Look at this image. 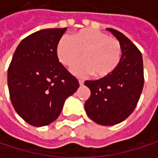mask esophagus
<instances>
[{
    "instance_id": "1",
    "label": "esophagus",
    "mask_w": 158,
    "mask_h": 158,
    "mask_svg": "<svg viewBox=\"0 0 158 158\" xmlns=\"http://www.w3.org/2000/svg\"><path fill=\"white\" fill-rule=\"evenodd\" d=\"M79 85H80V86H82V85L84 84V80H83V79H79Z\"/></svg>"
}]
</instances>
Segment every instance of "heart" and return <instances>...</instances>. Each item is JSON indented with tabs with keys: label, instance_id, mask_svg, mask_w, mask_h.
<instances>
[{
	"label": "heart",
	"instance_id": "b5f03b06",
	"mask_svg": "<svg viewBox=\"0 0 158 158\" xmlns=\"http://www.w3.org/2000/svg\"><path fill=\"white\" fill-rule=\"evenodd\" d=\"M57 56L65 66H70L83 52L84 59L71 67L77 76L93 74L98 79L110 76L121 60L120 42L108 34L94 29H82L72 38L64 35L58 41Z\"/></svg>",
	"mask_w": 158,
	"mask_h": 158
}]
</instances>
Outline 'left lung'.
Masks as SVG:
<instances>
[{
  "mask_svg": "<svg viewBox=\"0 0 158 158\" xmlns=\"http://www.w3.org/2000/svg\"><path fill=\"white\" fill-rule=\"evenodd\" d=\"M107 30L120 42L121 60L110 76L85 81L90 89L85 110L94 122L113 126L128 118L136 108L144 86V70L142 55L136 45L118 31Z\"/></svg>",
  "mask_w": 158,
  "mask_h": 158,
  "instance_id": "1",
  "label": "left lung"
}]
</instances>
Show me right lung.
<instances>
[{
  "instance_id": "1",
  "label": "right lung",
  "mask_w": 158,
  "mask_h": 158,
  "mask_svg": "<svg viewBox=\"0 0 158 158\" xmlns=\"http://www.w3.org/2000/svg\"><path fill=\"white\" fill-rule=\"evenodd\" d=\"M67 28L45 29L23 39L8 69V88L18 115L34 127L60 116L79 81L59 61L56 47Z\"/></svg>"
}]
</instances>
